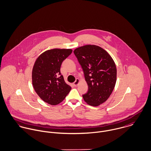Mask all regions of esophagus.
<instances>
[{"mask_svg":"<svg viewBox=\"0 0 151 151\" xmlns=\"http://www.w3.org/2000/svg\"><path fill=\"white\" fill-rule=\"evenodd\" d=\"M79 81H80V80H79V79H78V78H77L76 80V81H75V82L73 83V84H74V86H75V87H77V85L78 84V83H79Z\"/></svg>","mask_w":151,"mask_h":151,"instance_id":"obj_1","label":"esophagus"}]
</instances>
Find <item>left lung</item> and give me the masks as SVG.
<instances>
[{"mask_svg":"<svg viewBox=\"0 0 151 151\" xmlns=\"http://www.w3.org/2000/svg\"><path fill=\"white\" fill-rule=\"evenodd\" d=\"M81 65L88 90L83 96L91 106H99L107 100L116 81V68L110 55L100 47L86 45L74 51Z\"/></svg>","mask_w":151,"mask_h":151,"instance_id":"obj_1","label":"left lung"}]
</instances>
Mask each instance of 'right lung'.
I'll use <instances>...</instances> for the list:
<instances>
[{
    "label": "right lung",
    "mask_w": 151,
    "mask_h": 151,
    "mask_svg": "<svg viewBox=\"0 0 151 151\" xmlns=\"http://www.w3.org/2000/svg\"><path fill=\"white\" fill-rule=\"evenodd\" d=\"M71 49L46 51L36 60L32 71V83L37 95L45 102L55 105L64 100L71 90L60 73L63 61Z\"/></svg>",
    "instance_id": "1"
}]
</instances>
